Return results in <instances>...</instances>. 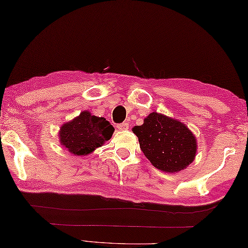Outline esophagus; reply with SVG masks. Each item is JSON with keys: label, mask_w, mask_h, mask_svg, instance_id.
I'll return each mask as SVG.
<instances>
[{"label": "esophagus", "mask_w": 248, "mask_h": 248, "mask_svg": "<svg viewBox=\"0 0 248 248\" xmlns=\"http://www.w3.org/2000/svg\"><path fill=\"white\" fill-rule=\"evenodd\" d=\"M117 128H118V130H120V131H124V130H128V129H129V124H127V123H123V124H119L117 125Z\"/></svg>", "instance_id": "esophagus-1"}]
</instances>
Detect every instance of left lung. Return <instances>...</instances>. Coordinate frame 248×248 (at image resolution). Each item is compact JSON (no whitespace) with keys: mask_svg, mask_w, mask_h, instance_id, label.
Returning <instances> with one entry per match:
<instances>
[{"mask_svg":"<svg viewBox=\"0 0 248 248\" xmlns=\"http://www.w3.org/2000/svg\"><path fill=\"white\" fill-rule=\"evenodd\" d=\"M132 131L147 159L163 171H180L194 161L196 140L180 121L154 112Z\"/></svg>","mask_w":248,"mask_h":248,"instance_id":"left-lung-1","label":"left lung"}]
</instances>
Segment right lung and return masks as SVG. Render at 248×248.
I'll list each match as a JSON object with an SVG mask.
<instances>
[{
	"mask_svg": "<svg viewBox=\"0 0 248 248\" xmlns=\"http://www.w3.org/2000/svg\"><path fill=\"white\" fill-rule=\"evenodd\" d=\"M114 130L107 119L85 110L77 118L62 125L60 139L62 145L71 154L86 155L112 138Z\"/></svg>",
	"mask_w": 248,
	"mask_h": 248,
	"instance_id": "1",
	"label": "right lung"
}]
</instances>
